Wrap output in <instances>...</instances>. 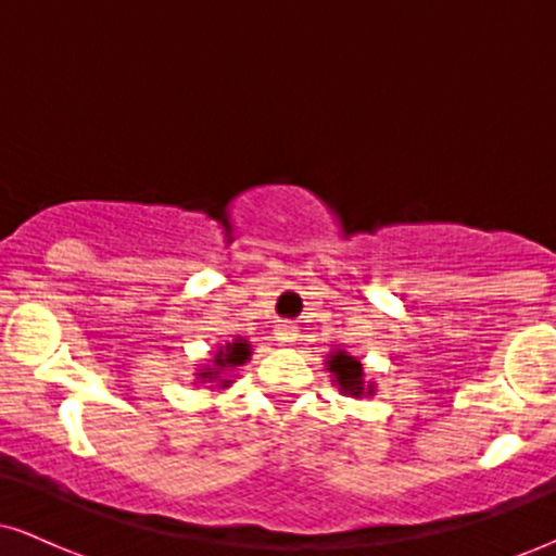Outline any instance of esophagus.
<instances>
[{"label":"esophagus","instance_id":"1","mask_svg":"<svg viewBox=\"0 0 556 556\" xmlns=\"http://www.w3.org/2000/svg\"><path fill=\"white\" fill-rule=\"evenodd\" d=\"M274 337H277V342L292 344L298 340V327L292 321H279L277 329H274Z\"/></svg>","mask_w":556,"mask_h":556}]
</instances>
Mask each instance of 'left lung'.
I'll return each mask as SVG.
<instances>
[{"instance_id":"1","label":"left lung","mask_w":556,"mask_h":556,"mask_svg":"<svg viewBox=\"0 0 556 556\" xmlns=\"http://www.w3.org/2000/svg\"><path fill=\"white\" fill-rule=\"evenodd\" d=\"M327 368L329 374L334 376L337 387H340L342 394H348V397H374L376 387L374 381H366L363 379V366L358 358H353L350 353H344V350H334V353L327 355Z\"/></svg>"}]
</instances>
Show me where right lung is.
<instances>
[{
	"mask_svg": "<svg viewBox=\"0 0 556 556\" xmlns=\"http://www.w3.org/2000/svg\"><path fill=\"white\" fill-rule=\"evenodd\" d=\"M251 342L242 340V337L222 344L219 350H214V355L206 361V366L195 368V384H214L216 389H227L232 384V376L229 374L238 366H245V363L251 361Z\"/></svg>",
	"mask_w": 556,
	"mask_h": 556,
	"instance_id": "1",
	"label": "right lung"
}]
</instances>
